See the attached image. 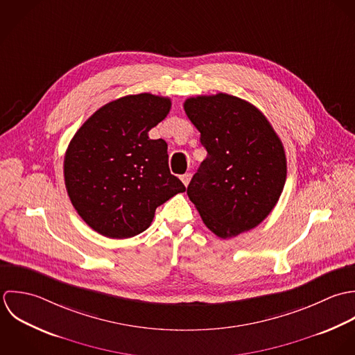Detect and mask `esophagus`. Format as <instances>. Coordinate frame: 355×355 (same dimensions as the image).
Wrapping results in <instances>:
<instances>
[{"instance_id":"esophagus-1","label":"esophagus","mask_w":355,"mask_h":355,"mask_svg":"<svg viewBox=\"0 0 355 355\" xmlns=\"http://www.w3.org/2000/svg\"><path fill=\"white\" fill-rule=\"evenodd\" d=\"M180 178H181V181L184 182V185H185V187H188V184H189V181H191L192 175H191V173H185V174H182Z\"/></svg>"}]
</instances>
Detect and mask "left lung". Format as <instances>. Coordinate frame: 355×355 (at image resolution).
I'll use <instances>...</instances> for the list:
<instances>
[{"mask_svg": "<svg viewBox=\"0 0 355 355\" xmlns=\"http://www.w3.org/2000/svg\"><path fill=\"white\" fill-rule=\"evenodd\" d=\"M184 110L207 150L188 185L191 202L220 239L254 229L282 196L283 142L257 107L236 96L191 97Z\"/></svg>", "mask_w": 355, "mask_h": 355, "instance_id": "8db88e82", "label": "left lung"}]
</instances>
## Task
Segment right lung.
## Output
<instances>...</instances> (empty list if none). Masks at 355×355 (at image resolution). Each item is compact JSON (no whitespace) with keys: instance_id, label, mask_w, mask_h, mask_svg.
Masks as SVG:
<instances>
[{"instance_id":"1","label":"right lung","mask_w":355,"mask_h":355,"mask_svg":"<svg viewBox=\"0 0 355 355\" xmlns=\"http://www.w3.org/2000/svg\"><path fill=\"white\" fill-rule=\"evenodd\" d=\"M170 108L168 97L125 96L97 110L72 137L64 156L67 193L97 233L110 239L140 234L159 206L185 192L170 173L166 141L148 137Z\"/></svg>"}]
</instances>
